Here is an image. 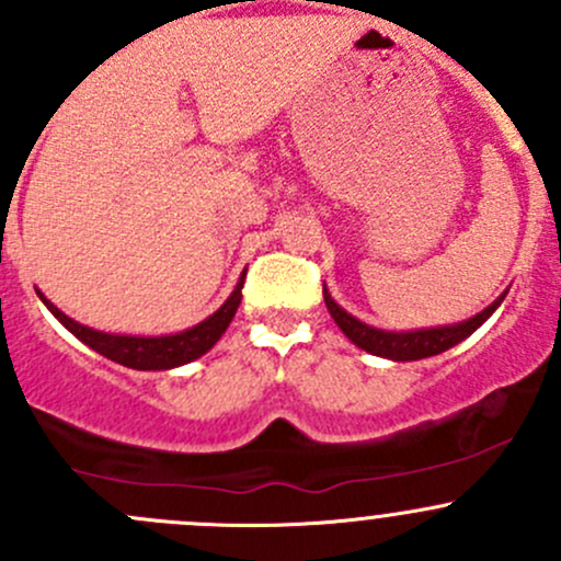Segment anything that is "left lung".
Segmentation results:
<instances>
[{
    "instance_id": "left-lung-1",
    "label": "left lung",
    "mask_w": 561,
    "mask_h": 561,
    "mask_svg": "<svg viewBox=\"0 0 561 561\" xmlns=\"http://www.w3.org/2000/svg\"><path fill=\"white\" fill-rule=\"evenodd\" d=\"M511 290V287H507ZM507 290L496 298L494 304L483 309V312L472 314L469 320L450 322V325H434V328H412V331H386V328L369 325V322L358 320L347 312V309L339 307L333 301V296L328 293V287L322 285V298H325V307L331 312L333 322L342 328L344 336L355 344V347L366 350L371 355H380L388 360H421L432 358V355L445 353V350L456 347L458 342H463L467 336H472L491 314L500 309V304L505 301Z\"/></svg>"
}]
</instances>
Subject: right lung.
Masks as SVG:
<instances>
[{
    "instance_id": "right-lung-1",
    "label": "right lung",
    "mask_w": 561,
    "mask_h": 561,
    "mask_svg": "<svg viewBox=\"0 0 561 561\" xmlns=\"http://www.w3.org/2000/svg\"><path fill=\"white\" fill-rule=\"evenodd\" d=\"M247 268L241 271L239 282H236L233 293L228 296V301L217 309L214 314H208L206 320L197 322V325L184 328V331L175 333H162V336H138V333H107L98 331V328H89L83 322L72 320L61 312L59 307L48 301L43 293L37 290L39 301L48 307V312L67 328L76 339H81L87 347H92L94 353L105 355L107 360H116V364L127 366V369L138 371H168L175 366H184L190 360L206 355L214 344L219 342L225 331H228L230 320L236 317V309L241 304V287H244Z\"/></svg>"
}]
</instances>
